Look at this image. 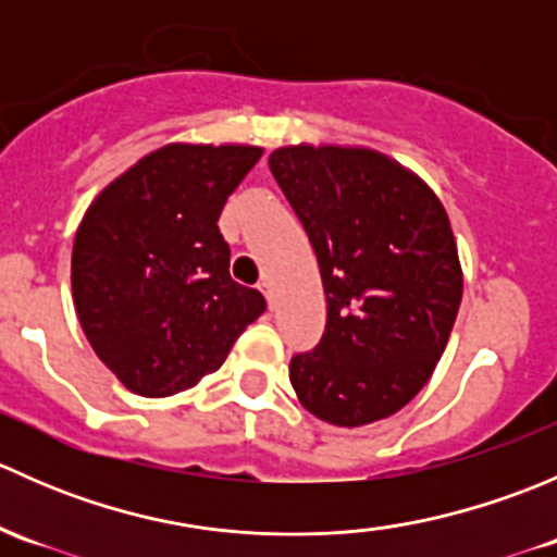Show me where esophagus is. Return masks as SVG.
<instances>
[{"label": "esophagus", "mask_w": 557, "mask_h": 557, "mask_svg": "<svg viewBox=\"0 0 557 557\" xmlns=\"http://www.w3.org/2000/svg\"><path fill=\"white\" fill-rule=\"evenodd\" d=\"M258 290H261L263 296H267V301H269V307H272V280H267L263 277L261 283H258Z\"/></svg>", "instance_id": "obj_1"}]
</instances>
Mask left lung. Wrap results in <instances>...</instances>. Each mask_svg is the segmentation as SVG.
Wrapping results in <instances>:
<instances>
[{
	"instance_id": "1",
	"label": "left lung",
	"mask_w": 557,
	"mask_h": 557,
	"mask_svg": "<svg viewBox=\"0 0 557 557\" xmlns=\"http://www.w3.org/2000/svg\"><path fill=\"white\" fill-rule=\"evenodd\" d=\"M269 170L318 256L325 331L290 361L301 407L358 429L431 380L463 296L458 245L423 177L363 145H283Z\"/></svg>"
}]
</instances>
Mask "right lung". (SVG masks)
<instances>
[{
    "label": "right lung",
    "instance_id": "obj_1",
    "mask_svg": "<svg viewBox=\"0 0 557 557\" xmlns=\"http://www.w3.org/2000/svg\"><path fill=\"white\" fill-rule=\"evenodd\" d=\"M261 153L237 143L161 145L88 205L72 247L75 312L99 361L137 396L199 385L267 307L232 280L218 228Z\"/></svg>",
    "mask_w": 557,
    "mask_h": 557
}]
</instances>
